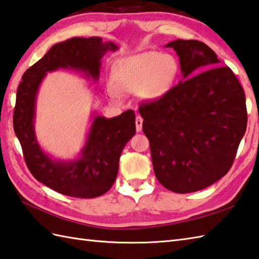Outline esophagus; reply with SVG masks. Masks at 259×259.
Masks as SVG:
<instances>
[{
  "instance_id": "obj_1",
  "label": "esophagus",
  "mask_w": 259,
  "mask_h": 259,
  "mask_svg": "<svg viewBox=\"0 0 259 259\" xmlns=\"http://www.w3.org/2000/svg\"><path fill=\"white\" fill-rule=\"evenodd\" d=\"M142 122H144V119H142L140 115H138V117L136 118V129L138 133L142 130Z\"/></svg>"
}]
</instances>
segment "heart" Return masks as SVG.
<instances>
[{
    "instance_id": "1",
    "label": "heart",
    "mask_w": 259,
    "mask_h": 259,
    "mask_svg": "<svg viewBox=\"0 0 259 259\" xmlns=\"http://www.w3.org/2000/svg\"><path fill=\"white\" fill-rule=\"evenodd\" d=\"M179 74V63L171 54L146 51L125 57L114 64V86L109 96L120 100L123 93L139 92L146 101H158L171 91Z\"/></svg>"
}]
</instances>
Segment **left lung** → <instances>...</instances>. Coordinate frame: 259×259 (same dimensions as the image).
Returning a JSON list of instances; mask_svg holds the SVG:
<instances>
[{
  "label": "left lung",
  "instance_id": "left-lung-1",
  "mask_svg": "<svg viewBox=\"0 0 259 259\" xmlns=\"http://www.w3.org/2000/svg\"><path fill=\"white\" fill-rule=\"evenodd\" d=\"M166 48L179 57L184 80L160 100L142 103L139 112L159 183L187 194L214 184L232 168L247 126L246 99L233 71L219 67L203 42L176 40Z\"/></svg>",
  "mask_w": 259,
  "mask_h": 259
}]
</instances>
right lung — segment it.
I'll return each instance as SVG.
<instances>
[{
    "label": "right lung",
    "instance_id": "right-lung-1",
    "mask_svg": "<svg viewBox=\"0 0 259 259\" xmlns=\"http://www.w3.org/2000/svg\"><path fill=\"white\" fill-rule=\"evenodd\" d=\"M118 49L99 36L72 37L53 46L22 76L16 91L14 133L33 177L62 195L95 198L111 188L121 152L136 134V114L133 110L110 119L95 114L79 158L58 160L42 150L36 140L34 118L38 87L48 72L58 69L80 71L88 79L98 81L102 57Z\"/></svg>",
    "mask_w": 259,
    "mask_h": 259
}]
</instances>
